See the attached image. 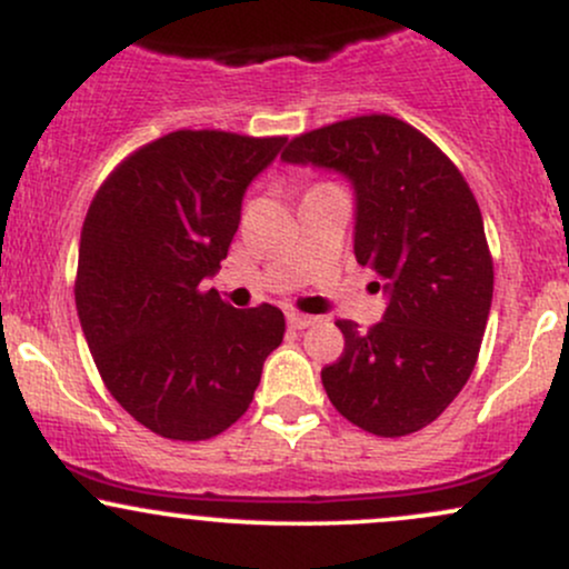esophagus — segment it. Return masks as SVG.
<instances>
[{
    "label": "esophagus",
    "mask_w": 569,
    "mask_h": 569,
    "mask_svg": "<svg viewBox=\"0 0 569 569\" xmlns=\"http://www.w3.org/2000/svg\"><path fill=\"white\" fill-rule=\"evenodd\" d=\"M286 321H289L291 329H307V326L316 323L318 318H312V316H302V312H289V318H286Z\"/></svg>",
    "instance_id": "34e87169"
}]
</instances>
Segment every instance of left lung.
<instances>
[{
    "mask_svg": "<svg viewBox=\"0 0 569 569\" xmlns=\"http://www.w3.org/2000/svg\"><path fill=\"white\" fill-rule=\"evenodd\" d=\"M280 158L350 181L356 259L388 293L369 331L337 321L345 352L321 371L326 396L385 439L430 426L471 377L492 307V253L471 187L428 136L390 114L310 130Z\"/></svg>",
    "mask_w": 569,
    "mask_h": 569,
    "instance_id": "8db88e82",
    "label": "left lung"
}]
</instances>
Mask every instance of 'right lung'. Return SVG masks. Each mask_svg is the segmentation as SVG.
Wrapping results in <instances>:
<instances>
[{
  "label": "right lung",
  "instance_id": "obj_1",
  "mask_svg": "<svg viewBox=\"0 0 569 569\" xmlns=\"http://www.w3.org/2000/svg\"><path fill=\"white\" fill-rule=\"evenodd\" d=\"M286 136L173 130L107 176L80 238L74 302L107 390L162 439L206 441L246 415L283 342L278 307L234 310L217 276L248 184Z\"/></svg>",
  "mask_w": 569,
  "mask_h": 569
}]
</instances>
